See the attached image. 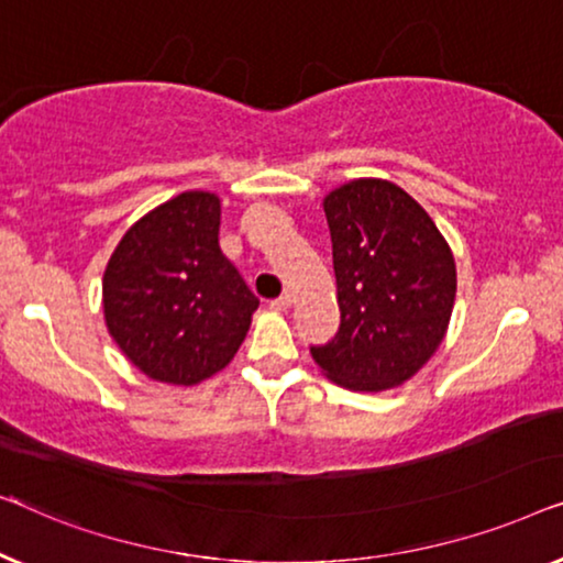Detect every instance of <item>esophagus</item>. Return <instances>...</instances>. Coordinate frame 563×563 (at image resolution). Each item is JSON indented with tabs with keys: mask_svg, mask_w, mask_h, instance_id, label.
<instances>
[{
	"mask_svg": "<svg viewBox=\"0 0 563 563\" xmlns=\"http://www.w3.org/2000/svg\"><path fill=\"white\" fill-rule=\"evenodd\" d=\"M290 303H292V296H290V292H288V290H285L280 298H275V300H271V308H275V311H288V308H290Z\"/></svg>",
	"mask_w": 563,
	"mask_h": 563,
	"instance_id": "obj_1",
	"label": "esophagus"
}]
</instances>
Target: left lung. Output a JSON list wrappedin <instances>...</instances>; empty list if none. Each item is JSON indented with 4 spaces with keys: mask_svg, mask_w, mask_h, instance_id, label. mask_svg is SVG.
Instances as JSON below:
<instances>
[{
    "mask_svg": "<svg viewBox=\"0 0 563 563\" xmlns=\"http://www.w3.org/2000/svg\"><path fill=\"white\" fill-rule=\"evenodd\" d=\"M323 211L342 323L311 354L336 385L390 390L413 377L446 336L454 255L423 206L390 180H350L323 199Z\"/></svg>",
    "mask_w": 563,
    "mask_h": 563,
    "instance_id": "obj_1",
    "label": "left lung"
}]
</instances>
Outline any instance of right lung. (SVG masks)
Masks as SVG:
<instances>
[{
	"label": "right lung",
	"instance_id": "1",
	"mask_svg": "<svg viewBox=\"0 0 563 563\" xmlns=\"http://www.w3.org/2000/svg\"><path fill=\"white\" fill-rule=\"evenodd\" d=\"M221 201L186 191L126 229L101 283L107 329L150 379L199 385L240 350L260 300L219 247Z\"/></svg>",
	"mask_w": 563,
	"mask_h": 563
}]
</instances>
